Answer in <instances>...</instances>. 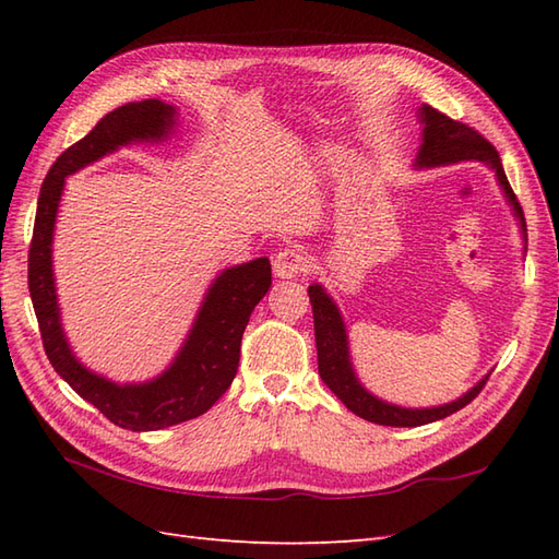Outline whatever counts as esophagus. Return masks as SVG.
Wrapping results in <instances>:
<instances>
[{"label": "esophagus", "instance_id": "esophagus-1", "mask_svg": "<svg viewBox=\"0 0 559 559\" xmlns=\"http://www.w3.org/2000/svg\"><path fill=\"white\" fill-rule=\"evenodd\" d=\"M309 267H311L309 255H306L304 250L296 246L282 248L275 255V260H272V270H275V275L280 280H292L296 275H301V272H306Z\"/></svg>", "mask_w": 559, "mask_h": 559}]
</instances>
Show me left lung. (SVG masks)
Returning a JSON list of instances; mask_svg holds the SVG:
<instances>
[{"mask_svg":"<svg viewBox=\"0 0 559 559\" xmlns=\"http://www.w3.org/2000/svg\"><path fill=\"white\" fill-rule=\"evenodd\" d=\"M419 120H423V146H419L415 166L417 168H435V166H449L459 162H483L497 174L499 186L504 190V198L514 210L516 219L521 224V231H526V219H523V210L511 190L507 174L499 162V154L485 136L463 124L459 120H451L437 108L423 106L419 108ZM526 238V234H523ZM311 306H313V328H316V349H318V373H321L323 383L333 391L340 401L345 403L357 417L369 419L373 425L385 427H419L437 423V419L449 417L459 413L461 407L468 405L473 397L483 391L489 373L483 381H477L468 393H463L459 401L439 405V407H401L393 403H385L381 397L371 395L359 383L355 369L349 361V343L345 321L340 316L335 301L330 299L321 284H311L309 287Z\"/></svg>","mask_w":559,"mask_h":559,"instance_id":"1","label":"left lung"}]
</instances>
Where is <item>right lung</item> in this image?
Returning a JSON list of instances; mask_svg holds the SVG:
<instances>
[{
    "instance_id": "obj_1",
    "label": "right lung",
    "mask_w": 559,
    "mask_h": 559,
    "mask_svg": "<svg viewBox=\"0 0 559 559\" xmlns=\"http://www.w3.org/2000/svg\"><path fill=\"white\" fill-rule=\"evenodd\" d=\"M174 128L176 108L158 98L124 104L100 118L84 140L57 156L45 176L28 250V292L52 369L112 425L132 431H154L188 423L219 401L236 376L248 318L272 284L267 258L224 270L207 289L178 357L152 381H108L106 376L88 371L74 357L60 323L52 277V231L64 178L124 144L162 142Z\"/></svg>"
}]
</instances>
